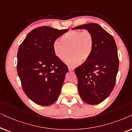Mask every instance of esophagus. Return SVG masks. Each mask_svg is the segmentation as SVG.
<instances>
[{"mask_svg":"<svg viewBox=\"0 0 132 132\" xmlns=\"http://www.w3.org/2000/svg\"><path fill=\"white\" fill-rule=\"evenodd\" d=\"M68 70H69V72H73V71H74V69L72 68H71V67H69L68 68Z\"/></svg>","mask_w":132,"mask_h":132,"instance_id":"34e87169","label":"esophagus"}]
</instances>
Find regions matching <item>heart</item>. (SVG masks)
<instances>
[{
  "instance_id": "obj_1",
  "label": "heart",
  "mask_w": 132,
  "mask_h": 132,
  "mask_svg": "<svg viewBox=\"0 0 132 132\" xmlns=\"http://www.w3.org/2000/svg\"><path fill=\"white\" fill-rule=\"evenodd\" d=\"M94 46V38L92 33L85 30H74L66 32L61 37V41L56 40L53 43V50L56 57L64 60L69 54L72 55L66 59L65 63L71 67H75L81 61H86L92 54Z\"/></svg>"
}]
</instances>
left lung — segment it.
Masks as SVG:
<instances>
[{
    "label": "left lung",
    "instance_id": "left-lung-1",
    "mask_svg": "<svg viewBox=\"0 0 132 132\" xmlns=\"http://www.w3.org/2000/svg\"><path fill=\"white\" fill-rule=\"evenodd\" d=\"M86 29L92 33L94 46L88 60L75 70L78 90L86 103H101L111 94L118 71L117 47L113 37L97 23L82 24L72 29Z\"/></svg>",
    "mask_w": 132,
    "mask_h": 132
}]
</instances>
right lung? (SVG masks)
<instances>
[{
	"label": "right lung",
	"mask_w": 132,
	"mask_h": 132,
	"mask_svg": "<svg viewBox=\"0 0 132 132\" xmlns=\"http://www.w3.org/2000/svg\"><path fill=\"white\" fill-rule=\"evenodd\" d=\"M67 31L40 26L31 31L19 46L17 73L24 94L36 104L50 106L60 95L68 69L56 57L53 43Z\"/></svg>",
	"instance_id": "add662e5"
}]
</instances>
